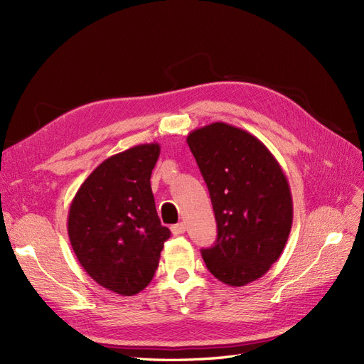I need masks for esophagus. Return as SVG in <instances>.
I'll return each mask as SVG.
<instances>
[{
	"instance_id": "obj_1",
	"label": "esophagus",
	"mask_w": 364,
	"mask_h": 364,
	"mask_svg": "<svg viewBox=\"0 0 364 364\" xmlns=\"http://www.w3.org/2000/svg\"><path fill=\"white\" fill-rule=\"evenodd\" d=\"M185 229H186L185 223H178V225L171 226V232H173V235H181L185 232Z\"/></svg>"
}]
</instances>
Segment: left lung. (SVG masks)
Segmentation results:
<instances>
[{
	"instance_id": "obj_1",
	"label": "left lung",
	"mask_w": 364,
	"mask_h": 364,
	"mask_svg": "<svg viewBox=\"0 0 364 364\" xmlns=\"http://www.w3.org/2000/svg\"><path fill=\"white\" fill-rule=\"evenodd\" d=\"M186 142L217 222L214 246L202 250L208 270L230 287L257 281L281 257L293 223L279 162L257 136L222 121L190 132Z\"/></svg>"
}]
</instances>
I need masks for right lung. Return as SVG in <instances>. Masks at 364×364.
<instances>
[{
	"label": "right lung",
	"instance_id": "obj_1",
	"mask_svg": "<svg viewBox=\"0 0 364 364\" xmlns=\"http://www.w3.org/2000/svg\"><path fill=\"white\" fill-rule=\"evenodd\" d=\"M159 153L158 142H150L107 158L70 205L68 237L80 266L97 284L121 296L147 287L170 238L150 186Z\"/></svg>",
	"mask_w": 364,
	"mask_h": 364
}]
</instances>
